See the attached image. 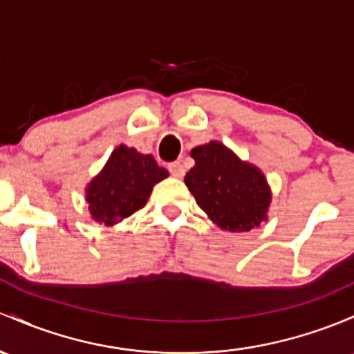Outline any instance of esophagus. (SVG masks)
Listing matches in <instances>:
<instances>
[{"label": "esophagus", "instance_id": "obj_1", "mask_svg": "<svg viewBox=\"0 0 354 354\" xmlns=\"http://www.w3.org/2000/svg\"><path fill=\"white\" fill-rule=\"evenodd\" d=\"M167 169H169V173L173 174L174 178H183V174H185V167H183V165H181L180 161L169 162Z\"/></svg>", "mask_w": 354, "mask_h": 354}]
</instances>
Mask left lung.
<instances>
[{"instance_id": "obj_1", "label": "left lung", "mask_w": 354, "mask_h": 354, "mask_svg": "<svg viewBox=\"0 0 354 354\" xmlns=\"http://www.w3.org/2000/svg\"><path fill=\"white\" fill-rule=\"evenodd\" d=\"M192 158L195 166L185 183L221 229L248 232L266 221L271 192L259 167L241 161L217 140L192 149Z\"/></svg>"}]
</instances>
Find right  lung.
<instances>
[{"label":"right lung","instance_id":"right-lung-1","mask_svg":"<svg viewBox=\"0 0 354 354\" xmlns=\"http://www.w3.org/2000/svg\"><path fill=\"white\" fill-rule=\"evenodd\" d=\"M167 178L151 154H140L120 144L105 167L89 181L86 202L91 218L98 224L113 225L142 208L152 187Z\"/></svg>","mask_w":354,"mask_h":354}]
</instances>
